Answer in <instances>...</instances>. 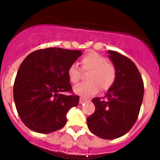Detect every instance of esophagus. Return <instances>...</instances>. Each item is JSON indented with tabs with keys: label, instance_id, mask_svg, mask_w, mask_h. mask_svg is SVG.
Masks as SVG:
<instances>
[{
	"label": "esophagus",
	"instance_id": "obj_1",
	"mask_svg": "<svg viewBox=\"0 0 160 160\" xmlns=\"http://www.w3.org/2000/svg\"><path fill=\"white\" fill-rule=\"evenodd\" d=\"M88 99L87 98H80V104H83V103H86L87 102Z\"/></svg>",
	"mask_w": 160,
	"mask_h": 160
}]
</instances>
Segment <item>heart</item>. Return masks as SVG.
Listing matches in <instances>:
<instances>
[{"label": "heart", "mask_w": 160, "mask_h": 160, "mask_svg": "<svg viewBox=\"0 0 160 160\" xmlns=\"http://www.w3.org/2000/svg\"><path fill=\"white\" fill-rule=\"evenodd\" d=\"M80 64L84 72L89 71V73L87 75L88 81L73 88L77 95L88 97L97 93L99 88L101 92H107L113 87L117 80V68L104 56L96 52H89L81 58ZM67 73L71 83H78L81 79V72L75 64L68 67Z\"/></svg>", "instance_id": "1"}]
</instances>
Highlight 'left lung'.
I'll return each mask as SVG.
<instances>
[{"instance_id":"left-lung-1","label":"left lung","mask_w":160,"mask_h":160,"mask_svg":"<svg viewBox=\"0 0 160 160\" xmlns=\"http://www.w3.org/2000/svg\"><path fill=\"white\" fill-rule=\"evenodd\" d=\"M117 68V80L104 98H94L95 111L87 118L90 131L102 139L121 137L130 130L137 120L144 95L141 73L127 56L108 50Z\"/></svg>"}]
</instances>
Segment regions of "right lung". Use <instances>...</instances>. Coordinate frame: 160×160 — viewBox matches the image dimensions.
<instances>
[{
    "label": "right lung",
    "mask_w": 160,
    "mask_h": 160,
    "mask_svg": "<svg viewBox=\"0 0 160 160\" xmlns=\"http://www.w3.org/2000/svg\"><path fill=\"white\" fill-rule=\"evenodd\" d=\"M80 56V50L46 48L29 54L20 64L13 99L19 118L31 130L49 134L65 126L68 111L80 99L72 92L67 72Z\"/></svg>",
    "instance_id": "1"
}]
</instances>
